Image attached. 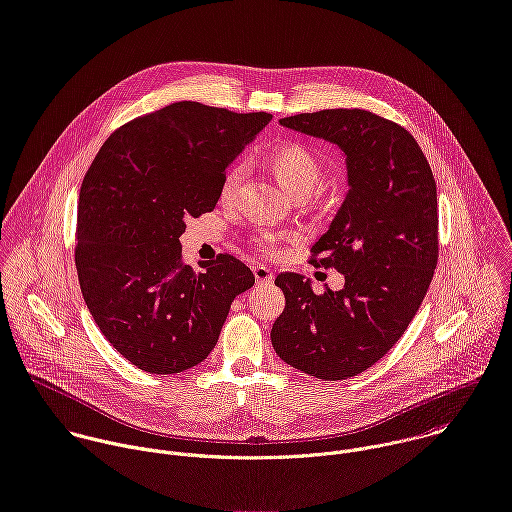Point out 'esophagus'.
I'll list each match as a JSON object with an SVG mask.
<instances>
[{"label": "esophagus", "instance_id": "obj_1", "mask_svg": "<svg viewBox=\"0 0 512 512\" xmlns=\"http://www.w3.org/2000/svg\"><path fill=\"white\" fill-rule=\"evenodd\" d=\"M253 275H255V281L257 283H271L273 281V271L265 265H255L253 267Z\"/></svg>", "mask_w": 512, "mask_h": 512}]
</instances>
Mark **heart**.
Masks as SVG:
<instances>
[{"label":"heart","mask_w":512,"mask_h":512,"mask_svg":"<svg viewBox=\"0 0 512 512\" xmlns=\"http://www.w3.org/2000/svg\"><path fill=\"white\" fill-rule=\"evenodd\" d=\"M267 166L277 181L293 195V197H309L317 191L323 179V166L317 154L301 142H283L269 150ZM243 177L241 164H233L221 181V201H231L237 193V187ZM297 235H275V233H257L253 243L267 255L281 253V241H297Z\"/></svg>","instance_id":"b5f03b06"}]
</instances>
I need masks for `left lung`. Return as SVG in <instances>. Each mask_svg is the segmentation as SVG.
Wrapping results in <instances>:
<instances>
[{"instance_id":"8db88e82","label":"left lung","mask_w":512,"mask_h":512,"mask_svg":"<svg viewBox=\"0 0 512 512\" xmlns=\"http://www.w3.org/2000/svg\"><path fill=\"white\" fill-rule=\"evenodd\" d=\"M279 122L342 148L350 191L309 259L342 273L344 289L317 295L299 273L277 275L285 309L271 344L299 372L348 380L392 350L430 287L438 263L436 181L414 136L370 110L333 108Z\"/></svg>"}]
</instances>
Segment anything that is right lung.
I'll list each match as a JSON object with an SVG mask.
<instances>
[{
  "label": "right lung",
  "instance_id": "right-lung-1",
  "mask_svg": "<svg viewBox=\"0 0 512 512\" xmlns=\"http://www.w3.org/2000/svg\"><path fill=\"white\" fill-rule=\"evenodd\" d=\"M269 120L183 100L126 122L92 160L78 201V281L104 337L138 370L201 364L233 299L255 283L233 255L201 271L185 265L181 235L215 209L227 166Z\"/></svg>",
  "mask_w": 512,
  "mask_h": 512
}]
</instances>
